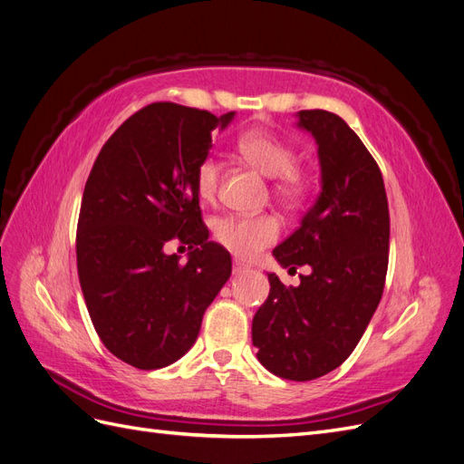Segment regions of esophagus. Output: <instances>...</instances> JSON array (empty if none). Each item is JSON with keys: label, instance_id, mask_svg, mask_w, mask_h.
Instances as JSON below:
<instances>
[{"label": "esophagus", "instance_id": "obj_1", "mask_svg": "<svg viewBox=\"0 0 464 464\" xmlns=\"http://www.w3.org/2000/svg\"><path fill=\"white\" fill-rule=\"evenodd\" d=\"M232 271H234V275H242V273H247L249 271V266L247 265H244L242 261H234L232 263Z\"/></svg>", "mask_w": 464, "mask_h": 464}]
</instances>
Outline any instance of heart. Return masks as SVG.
Here are the masks:
<instances>
[{
	"label": "heart",
	"instance_id": "obj_1",
	"mask_svg": "<svg viewBox=\"0 0 464 464\" xmlns=\"http://www.w3.org/2000/svg\"><path fill=\"white\" fill-rule=\"evenodd\" d=\"M237 150L242 157L256 166L266 178H276L275 191L283 201L296 203L304 195V179L294 170L298 162L294 150L283 139L266 131L246 133ZM222 162L215 154H207L195 170V188L203 201H213L220 186ZM217 240L227 247L230 254L251 259L261 249L276 242L280 236V222L273 215H232L217 220L215 224Z\"/></svg>",
	"mask_w": 464,
	"mask_h": 464
}]
</instances>
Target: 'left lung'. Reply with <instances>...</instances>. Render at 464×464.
Wrapping results in <instances>:
<instances>
[{
  "label": "left lung",
  "instance_id": "left-lung-1",
  "mask_svg": "<svg viewBox=\"0 0 464 464\" xmlns=\"http://www.w3.org/2000/svg\"><path fill=\"white\" fill-rule=\"evenodd\" d=\"M296 118L315 139L321 189L273 256L292 269L310 265L312 273L298 286L269 273L271 292L251 323V341L271 373L310 382L353 354L382 300L389 205L377 162L341 116L302 110Z\"/></svg>",
  "mask_w": 464,
  "mask_h": 464
}]
</instances>
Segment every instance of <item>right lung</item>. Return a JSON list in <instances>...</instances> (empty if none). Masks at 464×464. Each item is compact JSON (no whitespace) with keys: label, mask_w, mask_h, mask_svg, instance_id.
Segmentation results:
<instances>
[{"label":"right lung","mask_w":464,"mask_h":464,"mask_svg":"<svg viewBox=\"0 0 464 464\" xmlns=\"http://www.w3.org/2000/svg\"><path fill=\"white\" fill-rule=\"evenodd\" d=\"M236 111L154 102L104 143L82 191L77 271L104 346L139 370L166 368L198 341L203 314L232 273L208 242L195 170ZM189 243L188 264L163 246Z\"/></svg>","instance_id":"obj_1"}]
</instances>
